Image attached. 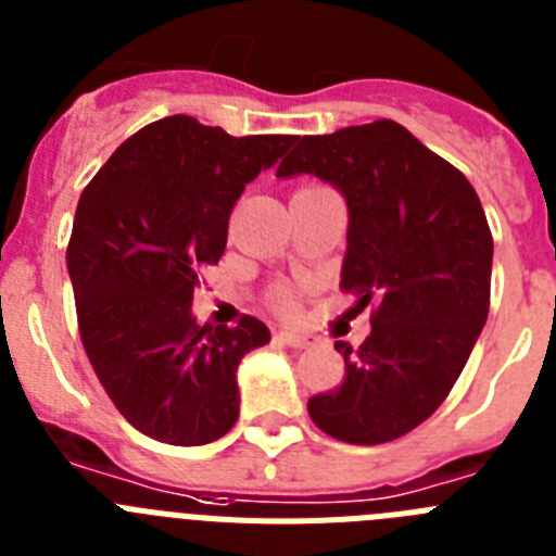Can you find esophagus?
<instances>
[{
    "label": "esophagus",
    "instance_id": "1",
    "mask_svg": "<svg viewBox=\"0 0 556 556\" xmlns=\"http://www.w3.org/2000/svg\"><path fill=\"white\" fill-rule=\"evenodd\" d=\"M275 342H281V345L289 348H306V337H301V333L294 331H278L275 333Z\"/></svg>",
    "mask_w": 556,
    "mask_h": 556
}]
</instances>
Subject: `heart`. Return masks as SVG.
Instances as JSON below:
<instances>
[{
	"label": "heart",
	"instance_id": "obj_1",
	"mask_svg": "<svg viewBox=\"0 0 556 556\" xmlns=\"http://www.w3.org/2000/svg\"><path fill=\"white\" fill-rule=\"evenodd\" d=\"M278 308L289 312V308H292V298H289V294H278Z\"/></svg>",
	"mask_w": 556,
	"mask_h": 556
}]
</instances>
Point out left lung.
I'll list each match as a JSON object with an SVG mask.
<instances>
[{
	"label": "left lung",
	"mask_w": 556,
	"mask_h": 556,
	"mask_svg": "<svg viewBox=\"0 0 556 556\" xmlns=\"http://www.w3.org/2000/svg\"><path fill=\"white\" fill-rule=\"evenodd\" d=\"M317 175L348 203L342 292L370 306L345 381L308 397L317 429L351 445L409 434L448 397L490 312L493 233L473 186L392 119L298 136L278 178Z\"/></svg>",
	"instance_id": "1"
}]
</instances>
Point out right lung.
Instances as JSON below:
<instances>
[{"label":"right lung","instance_id":"right-lung-1","mask_svg":"<svg viewBox=\"0 0 556 556\" xmlns=\"http://www.w3.org/2000/svg\"><path fill=\"white\" fill-rule=\"evenodd\" d=\"M294 139H236L175 113L132 132L83 189L66 248L83 348L113 406L159 443H214L239 417L236 367L269 328L250 314L200 326L191 298L244 186Z\"/></svg>","mask_w":556,"mask_h":556}]
</instances>
